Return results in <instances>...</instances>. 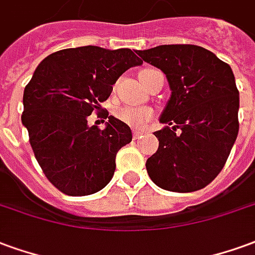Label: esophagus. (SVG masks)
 Wrapping results in <instances>:
<instances>
[{"label": "esophagus", "instance_id": "obj_1", "mask_svg": "<svg viewBox=\"0 0 255 255\" xmlns=\"http://www.w3.org/2000/svg\"><path fill=\"white\" fill-rule=\"evenodd\" d=\"M141 134H142V130H133V137H134V140L140 138Z\"/></svg>", "mask_w": 255, "mask_h": 255}]
</instances>
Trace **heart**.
Masks as SVG:
<instances>
[{"instance_id": "1", "label": "heart", "mask_w": 255, "mask_h": 255, "mask_svg": "<svg viewBox=\"0 0 255 255\" xmlns=\"http://www.w3.org/2000/svg\"><path fill=\"white\" fill-rule=\"evenodd\" d=\"M149 70H155V69H144V70H141L140 74L146 73ZM114 115L126 125L133 126V128H141L152 118V110L146 109V107L124 105L115 109Z\"/></svg>"}]
</instances>
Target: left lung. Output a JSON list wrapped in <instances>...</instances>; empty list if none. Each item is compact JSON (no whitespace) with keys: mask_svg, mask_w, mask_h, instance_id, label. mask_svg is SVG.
Returning <instances> with one entry per match:
<instances>
[{"mask_svg":"<svg viewBox=\"0 0 255 255\" xmlns=\"http://www.w3.org/2000/svg\"><path fill=\"white\" fill-rule=\"evenodd\" d=\"M137 54L166 74L171 89L159 120L167 126L155 131L159 148L146 160L148 175L164 190H200L222 171L237 140L239 91L231 66L194 44Z\"/></svg>","mask_w":255,"mask_h":255,"instance_id":"obj_1","label":"left lung"}]
</instances>
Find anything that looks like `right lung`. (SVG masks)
<instances>
[{
  "mask_svg": "<svg viewBox=\"0 0 255 255\" xmlns=\"http://www.w3.org/2000/svg\"><path fill=\"white\" fill-rule=\"evenodd\" d=\"M141 64L130 49L83 46L50 54L35 69L24 89L21 122L39 166L58 190L89 196L111 181L117 152L131 141V130L109 114L100 130L88 125V117L100 113L121 74Z\"/></svg>",
  "mask_w": 255,
  "mask_h": 255,
  "instance_id": "add662e5",
  "label": "right lung"
}]
</instances>
